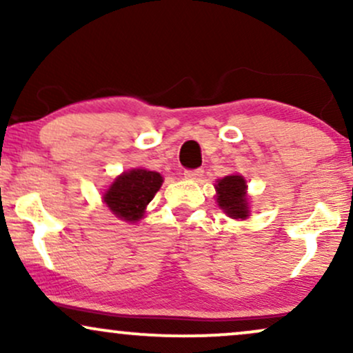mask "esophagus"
Here are the masks:
<instances>
[{"label": "esophagus", "mask_w": 353, "mask_h": 353, "mask_svg": "<svg viewBox=\"0 0 353 353\" xmlns=\"http://www.w3.org/2000/svg\"><path fill=\"white\" fill-rule=\"evenodd\" d=\"M202 174H204L202 169H188V171H184V177L190 181H197V179H201Z\"/></svg>", "instance_id": "esophagus-1"}]
</instances>
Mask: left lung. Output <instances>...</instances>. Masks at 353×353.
Listing matches in <instances>:
<instances>
[{
	"mask_svg": "<svg viewBox=\"0 0 353 353\" xmlns=\"http://www.w3.org/2000/svg\"><path fill=\"white\" fill-rule=\"evenodd\" d=\"M217 202L221 209L232 219H245L249 216L245 197V181L241 176H225L217 181Z\"/></svg>",
	"mask_w": 353,
	"mask_h": 353,
	"instance_id": "8db88e82",
	"label": "left lung"
}]
</instances>
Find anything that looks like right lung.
<instances>
[{"label": "right lung", "mask_w": 353, "mask_h": 353, "mask_svg": "<svg viewBox=\"0 0 353 353\" xmlns=\"http://www.w3.org/2000/svg\"><path fill=\"white\" fill-rule=\"evenodd\" d=\"M163 184L159 172L148 169H132L112 182L104 194V202L116 217L136 222L143 217L145 205L152 201Z\"/></svg>", "instance_id": "obj_1"}]
</instances>
